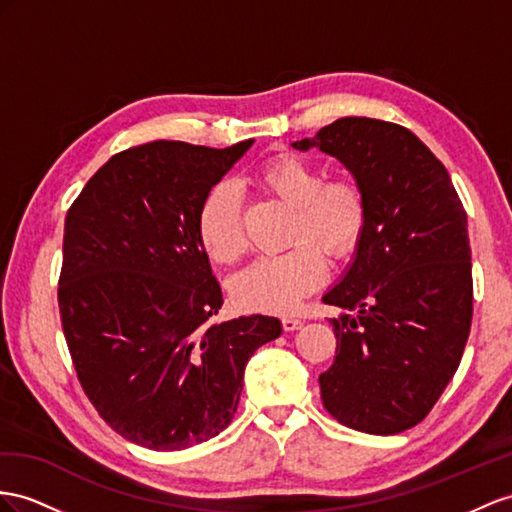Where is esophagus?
Masks as SVG:
<instances>
[{"label":"esophagus","instance_id":"esophagus-1","mask_svg":"<svg viewBox=\"0 0 512 512\" xmlns=\"http://www.w3.org/2000/svg\"><path fill=\"white\" fill-rule=\"evenodd\" d=\"M281 326H283V331H298L300 326H303V320H298V318H292V316H285V318H281Z\"/></svg>","mask_w":512,"mask_h":512}]
</instances>
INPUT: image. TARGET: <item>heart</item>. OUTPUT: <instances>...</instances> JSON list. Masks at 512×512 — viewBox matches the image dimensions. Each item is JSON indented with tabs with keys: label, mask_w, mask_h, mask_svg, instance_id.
Instances as JSON below:
<instances>
[{
	"label": "heart",
	"mask_w": 512,
	"mask_h": 512,
	"mask_svg": "<svg viewBox=\"0 0 512 512\" xmlns=\"http://www.w3.org/2000/svg\"><path fill=\"white\" fill-rule=\"evenodd\" d=\"M257 181L270 194L294 207L285 253L266 255L231 283L242 309L281 313L324 283L326 259L344 261L357 251L370 222L368 192L357 179H326L307 157L281 153L257 168ZM196 233L205 253L222 266L238 264L246 253L240 194L229 181H218L203 196Z\"/></svg>",
	"instance_id": "b5f03b06"
}]
</instances>
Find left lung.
Here are the masks:
<instances>
[{
    "instance_id": "1",
    "label": "left lung",
    "mask_w": 512,
    "mask_h": 512,
    "mask_svg": "<svg viewBox=\"0 0 512 512\" xmlns=\"http://www.w3.org/2000/svg\"><path fill=\"white\" fill-rule=\"evenodd\" d=\"M294 147L337 157L368 192L370 222L342 283L324 294L335 361L324 409L368 435H398L437 404L474 313L467 214L448 170L409 129L346 116Z\"/></svg>"
}]
</instances>
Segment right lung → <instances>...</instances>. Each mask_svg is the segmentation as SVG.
<instances>
[{"mask_svg": "<svg viewBox=\"0 0 512 512\" xmlns=\"http://www.w3.org/2000/svg\"><path fill=\"white\" fill-rule=\"evenodd\" d=\"M253 140L227 149L157 140L112 155L64 222L60 320L88 400L142 448L216 437L238 409L270 316L212 322L222 292L196 233L205 192Z\"/></svg>", "mask_w": 512, "mask_h": 512, "instance_id": "obj_1", "label": "right lung"}]
</instances>
